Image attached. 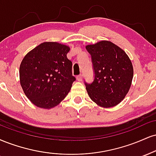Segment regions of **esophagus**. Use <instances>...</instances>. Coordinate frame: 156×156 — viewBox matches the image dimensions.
<instances>
[{"mask_svg": "<svg viewBox=\"0 0 156 156\" xmlns=\"http://www.w3.org/2000/svg\"><path fill=\"white\" fill-rule=\"evenodd\" d=\"M76 78L78 81H82V80H83V76H82V75H80V76H77Z\"/></svg>", "mask_w": 156, "mask_h": 156, "instance_id": "esophagus-1", "label": "esophagus"}]
</instances>
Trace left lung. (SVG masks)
Masks as SVG:
<instances>
[{
	"label": "left lung",
	"mask_w": 156,
	"mask_h": 156,
	"mask_svg": "<svg viewBox=\"0 0 156 156\" xmlns=\"http://www.w3.org/2000/svg\"><path fill=\"white\" fill-rule=\"evenodd\" d=\"M91 55L94 80L86 83L91 100L104 108L122 102L132 86L134 69L126 53L111 41H101L86 46Z\"/></svg>",
	"instance_id": "8db88e82"
}]
</instances>
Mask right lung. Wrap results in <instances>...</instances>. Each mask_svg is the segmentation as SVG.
Masks as SVG:
<instances>
[{
  "mask_svg": "<svg viewBox=\"0 0 156 156\" xmlns=\"http://www.w3.org/2000/svg\"><path fill=\"white\" fill-rule=\"evenodd\" d=\"M70 46L44 42L24 56L20 66V82L24 94L39 108L57 106L70 92L76 78L67 57Z\"/></svg>",
  "mask_w": 156,
  "mask_h": 156,
  "instance_id": "add662e5",
  "label": "right lung"
}]
</instances>
